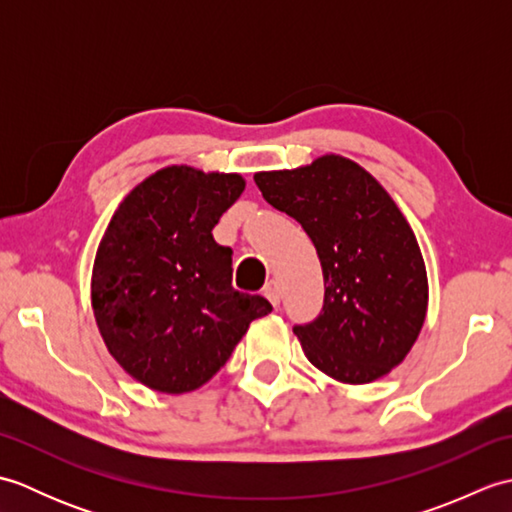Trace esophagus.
Returning a JSON list of instances; mask_svg holds the SVG:
<instances>
[{"label": "esophagus", "instance_id": "obj_1", "mask_svg": "<svg viewBox=\"0 0 512 512\" xmlns=\"http://www.w3.org/2000/svg\"><path fill=\"white\" fill-rule=\"evenodd\" d=\"M264 297L273 303L275 308H279V301H281V295H279V286L277 281H270V284L264 286Z\"/></svg>", "mask_w": 512, "mask_h": 512}]
</instances>
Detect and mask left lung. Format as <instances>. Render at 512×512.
Segmentation results:
<instances>
[{
    "mask_svg": "<svg viewBox=\"0 0 512 512\" xmlns=\"http://www.w3.org/2000/svg\"><path fill=\"white\" fill-rule=\"evenodd\" d=\"M264 200L303 226L323 268V308L295 325L308 361L341 383L385 376L416 343L427 273L416 235L387 191L356 162L255 173Z\"/></svg>",
    "mask_w": 512,
    "mask_h": 512,
    "instance_id": "obj_1",
    "label": "left lung"
}]
</instances>
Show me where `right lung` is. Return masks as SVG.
<instances>
[{"instance_id": "obj_1", "label": "right lung", "mask_w": 512, "mask_h": 512, "mask_svg": "<svg viewBox=\"0 0 512 512\" xmlns=\"http://www.w3.org/2000/svg\"><path fill=\"white\" fill-rule=\"evenodd\" d=\"M244 191L237 173L167 167L140 182L103 235L92 308L107 350L162 391L198 389L273 306L233 288L231 248L213 226Z\"/></svg>"}]
</instances>
